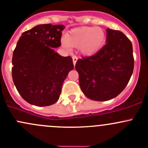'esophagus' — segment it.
I'll list each match as a JSON object with an SVG mask.
<instances>
[{
	"mask_svg": "<svg viewBox=\"0 0 148 148\" xmlns=\"http://www.w3.org/2000/svg\"><path fill=\"white\" fill-rule=\"evenodd\" d=\"M77 59H78V58H77V56H73V65H75L76 62H77Z\"/></svg>",
	"mask_w": 148,
	"mask_h": 148,
	"instance_id": "1",
	"label": "esophagus"
}]
</instances>
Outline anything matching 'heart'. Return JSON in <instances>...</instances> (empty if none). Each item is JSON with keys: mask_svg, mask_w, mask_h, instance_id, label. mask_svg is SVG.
<instances>
[{"mask_svg": "<svg viewBox=\"0 0 148 148\" xmlns=\"http://www.w3.org/2000/svg\"><path fill=\"white\" fill-rule=\"evenodd\" d=\"M106 40V33L102 28L84 26L71 30L63 39V45L68 49L77 48L83 55L90 56L100 51Z\"/></svg>", "mask_w": 148, "mask_h": 148, "instance_id": "1", "label": "heart"}]
</instances>
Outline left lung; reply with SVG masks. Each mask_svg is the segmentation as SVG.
I'll list each match as a JSON object with an SVG mask.
<instances>
[{
	"label": "left lung",
	"instance_id": "left-lung-1",
	"mask_svg": "<svg viewBox=\"0 0 148 148\" xmlns=\"http://www.w3.org/2000/svg\"><path fill=\"white\" fill-rule=\"evenodd\" d=\"M106 32V45L75 64L82 91L96 101L118 96L128 83L134 68L131 41L120 30L108 28Z\"/></svg>",
	"mask_w": 148,
	"mask_h": 148
}]
</instances>
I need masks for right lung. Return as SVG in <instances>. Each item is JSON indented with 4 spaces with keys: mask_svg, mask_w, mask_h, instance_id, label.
Here are the masks:
<instances>
[{
    "mask_svg": "<svg viewBox=\"0 0 148 148\" xmlns=\"http://www.w3.org/2000/svg\"><path fill=\"white\" fill-rule=\"evenodd\" d=\"M63 25L42 24L23 33L13 51L12 77L21 97L30 104L48 106L58 101L62 85L74 68L71 56L53 48L61 45Z\"/></svg>",
    "mask_w": 148,
    "mask_h": 148,
    "instance_id": "right-lung-1",
    "label": "right lung"
}]
</instances>
